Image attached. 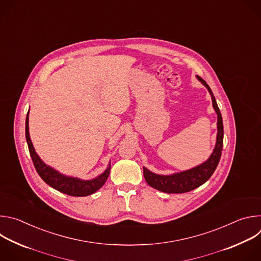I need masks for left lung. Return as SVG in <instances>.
I'll return each mask as SVG.
<instances>
[{
  "mask_svg": "<svg viewBox=\"0 0 261 261\" xmlns=\"http://www.w3.org/2000/svg\"><path fill=\"white\" fill-rule=\"evenodd\" d=\"M196 79L207 89L213 102V107L217 114V139L213 153L206 161L203 163L180 172H175L172 174H157L146 167H143V176L146 182L151 187L165 193H186L190 192L199 186L204 184L216 170L218 163L221 158L222 146H223V121L220 113V109L216 102L215 96L208 87V85L198 75Z\"/></svg>",
  "mask_w": 261,
  "mask_h": 261,
  "instance_id": "left-lung-1",
  "label": "left lung"
}]
</instances>
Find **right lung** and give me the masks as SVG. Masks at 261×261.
I'll use <instances>...</instances> for the list:
<instances>
[{"mask_svg": "<svg viewBox=\"0 0 261 261\" xmlns=\"http://www.w3.org/2000/svg\"><path fill=\"white\" fill-rule=\"evenodd\" d=\"M25 139L29 146L31 158L33 160V163L37 172H38L40 177L47 185H49L50 187H53L54 189L64 194L71 195V196H77V197L91 195L96 191H98L108 178V175L110 172V162L108 163V166L104 170V172H102L101 174H99L98 176L92 179H82L79 177L68 176L59 172L58 170L50 167L49 165L45 164L41 160V158L38 156V154L35 152V148L33 146V143L30 137L29 113L25 118Z\"/></svg>", "mask_w": 261, "mask_h": 261, "instance_id": "right-lung-1", "label": "right lung"}]
</instances>
